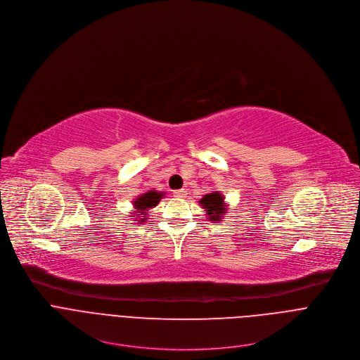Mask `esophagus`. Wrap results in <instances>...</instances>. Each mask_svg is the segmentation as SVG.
<instances>
[{"label":"esophagus","instance_id":"obj_1","mask_svg":"<svg viewBox=\"0 0 360 360\" xmlns=\"http://www.w3.org/2000/svg\"><path fill=\"white\" fill-rule=\"evenodd\" d=\"M174 195L179 197V198H184V197H187V190H186V188L176 190V191H174Z\"/></svg>","mask_w":360,"mask_h":360}]
</instances>
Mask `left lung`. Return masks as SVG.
I'll return each instance as SVG.
<instances>
[{
	"label": "left lung",
	"instance_id": "8db88e82",
	"mask_svg": "<svg viewBox=\"0 0 360 360\" xmlns=\"http://www.w3.org/2000/svg\"><path fill=\"white\" fill-rule=\"evenodd\" d=\"M200 205L202 208H205L207 211V217L210 221H221L224 219V214L227 211V204L224 202V197L223 194H220L219 191H214L210 194H205L200 201Z\"/></svg>",
	"mask_w": 360,
	"mask_h": 360
}]
</instances>
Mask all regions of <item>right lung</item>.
<instances>
[{
    "mask_svg": "<svg viewBox=\"0 0 360 360\" xmlns=\"http://www.w3.org/2000/svg\"><path fill=\"white\" fill-rule=\"evenodd\" d=\"M165 193L163 191H158V190H149L143 194H139L137 198H134L133 201V215L137 221V224H143L148 221V210L156 207L159 204V201L163 198Z\"/></svg>",
    "mask_w": 360,
    "mask_h": 360,
    "instance_id": "right-lung-1",
    "label": "right lung"
}]
</instances>
